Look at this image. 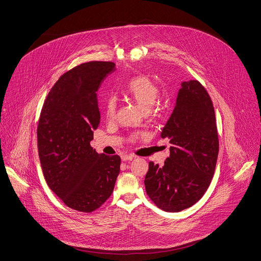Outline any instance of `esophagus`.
Returning a JSON list of instances; mask_svg holds the SVG:
<instances>
[{
  "label": "esophagus",
  "instance_id": "esophagus-1",
  "mask_svg": "<svg viewBox=\"0 0 261 261\" xmlns=\"http://www.w3.org/2000/svg\"><path fill=\"white\" fill-rule=\"evenodd\" d=\"M135 158L134 155H131V154H124L122 155V160L123 161H128V160H133Z\"/></svg>",
  "mask_w": 261,
  "mask_h": 261
}]
</instances>
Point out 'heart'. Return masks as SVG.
<instances>
[{"instance_id":"1","label":"heart","mask_w":261,"mask_h":261,"mask_svg":"<svg viewBox=\"0 0 261 261\" xmlns=\"http://www.w3.org/2000/svg\"><path fill=\"white\" fill-rule=\"evenodd\" d=\"M126 97L135 102L140 109L149 111L159 96L157 85L146 76H138L133 78L126 86ZM116 111V100L113 97L108 98L105 104V114L107 118L112 120Z\"/></svg>"}]
</instances>
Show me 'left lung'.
Here are the masks:
<instances>
[{"label": "left lung", "instance_id": "left-lung-1", "mask_svg": "<svg viewBox=\"0 0 261 261\" xmlns=\"http://www.w3.org/2000/svg\"><path fill=\"white\" fill-rule=\"evenodd\" d=\"M161 137L169 139L170 157L163 167L149 163L146 192L160 209L179 212L203 197L215 174L219 155L215 108L199 81L181 83Z\"/></svg>", "mask_w": 261, "mask_h": 261}]
</instances>
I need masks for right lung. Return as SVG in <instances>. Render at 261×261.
Segmentation results:
<instances>
[{"mask_svg": "<svg viewBox=\"0 0 261 261\" xmlns=\"http://www.w3.org/2000/svg\"><path fill=\"white\" fill-rule=\"evenodd\" d=\"M115 70L113 62L91 61L63 74L41 109L38 155L44 179L62 202L91 212L111 196L121 157L99 154L90 146L100 124L97 90Z\"/></svg>", "mask_w": 261, "mask_h": 261, "instance_id": "add662e5", "label": "right lung"}]
</instances>
